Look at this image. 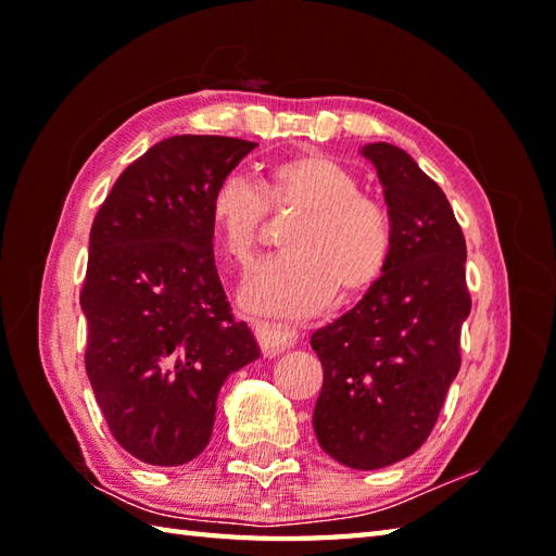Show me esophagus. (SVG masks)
Returning a JSON list of instances; mask_svg holds the SVG:
<instances>
[{
  "mask_svg": "<svg viewBox=\"0 0 556 556\" xmlns=\"http://www.w3.org/2000/svg\"><path fill=\"white\" fill-rule=\"evenodd\" d=\"M253 332L257 337L260 349H263L267 358L285 353L287 349L296 344V339H299L296 329L285 327V325H271V323H255Z\"/></svg>",
  "mask_w": 556,
  "mask_h": 556,
  "instance_id": "34e87169",
  "label": "esophagus"
}]
</instances>
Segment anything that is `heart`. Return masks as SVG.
I'll use <instances>...</instances> for the list:
<instances>
[{
    "mask_svg": "<svg viewBox=\"0 0 556 556\" xmlns=\"http://www.w3.org/2000/svg\"><path fill=\"white\" fill-rule=\"evenodd\" d=\"M358 179L320 152H301L265 172L260 191L229 176L210 198V229L224 257L248 269L265 227V207L299 212L285 231V251L245 281L241 303L255 315L311 317L365 296L392 260V219Z\"/></svg>",
    "mask_w": 556,
    "mask_h": 556,
    "instance_id": "1",
    "label": "heart"
}]
</instances>
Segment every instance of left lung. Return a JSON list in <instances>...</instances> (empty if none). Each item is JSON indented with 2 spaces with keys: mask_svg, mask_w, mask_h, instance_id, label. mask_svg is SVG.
<instances>
[{
  "mask_svg": "<svg viewBox=\"0 0 556 556\" xmlns=\"http://www.w3.org/2000/svg\"><path fill=\"white\" fill-rule=\"evenodd\" d=\"M392 219V260L349 313L311 346L325 380L313 410L317 442L356 470L392 466L422 446L460 368L470 315L466 239L444 191L406 150L368 143Z\"/></svg>",
  "mask_w": 556,
  "mask_h": 556,
  "instance_id": "8db88e82",
  "label": "left lung"
}]
</instances>
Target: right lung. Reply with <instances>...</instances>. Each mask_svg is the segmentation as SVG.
Wrapping results in <instances>:
<instances>
[{
    "mask_svg": "<svg viewBox=\"0 0 556 556\" xmlns=\"http://www.w3.org/2000/svg\"><path fill=\"white\" fill-rule=\"evenodd\" d=\"M257 143L174 136L116 179L90 229L86 370L114 440L150 466L207 446L224 380L260 358L215 267L210 198Z\"/></svg>",
    "mask_w": 556,
    "mask_h": 556,
    "instance_id": "add662e5",
    "label": "right lung"
}]
</instances>
